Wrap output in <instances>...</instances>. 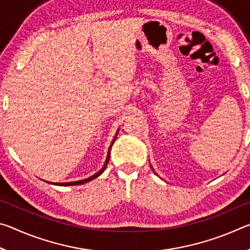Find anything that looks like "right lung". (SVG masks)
<instances>
[{
    "mask_svg": "<svg viewBox=\"0 0 250 250\" xmlns=\"http://www.w3.org/2000/svg\"><path fill=\"white\" fill-rule=\"evenodd\" d=\"M118 131H119V129H118ZM117 134H118V132L116 133V137H115V139H113L112 142H111V145H110V146H109V151H108V154H107V160H105V162H104V167H103V168H101L100 171H98L97 173H95L94 175H91V176L88 177V179H84V180H80V181H76V182H67V183H52V182H48V183H50V184H55V185H61V186L82 185V184L87 183V182H89V181H92L94 179H96V177H98L100 174H103V172L104 171V168L107 167V164H108V162H109V158H110V149H111V146H112V145H113V142H115V140H116Z\"/></svg>",
    "mask_w": 250,
    "mask_h": 250,
    "instance_id": "add662e5",
    "label": "right lung"
}]
</instances>
